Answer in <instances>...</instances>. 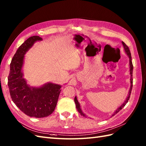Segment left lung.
<instances>
[{
    "mask_svg": "<svg viewBox=\"0 0 146 146\" xmlns=\"http://www.w3.org/2000/svg\"><path fill=\"white\" fill-rule=\"evenodd\" d=\"M122 43L123 44V48H124V50H125V53L127 54V56H128L129 57V60H130V83H131V86H130V89H129V92H128V97L126 99V100L124 102V103L122 104V105L120 106V107H119L117 110H116L114 112V114L112 115V116H114V115H115L117 113V112H119L120 110H121L122 108L126 105V104L127 103V102H128L129 99H130V95H131V90H132V87H133V64H132V62H131V53H130V49H129V48L127 46V44L125 43L123 41H122ZM74 103H75L76 104V109L78 110V111L80 112V114L81 115H83L84 116V117H86V115L83 113L81 108H80V103H79L78 100H77V98L76 97H75V98H74Z\"/></svg>",
    "mask_w": 146,
    "mask_h": 146,
    "instance_id": "8db88e82",
    "label": "left lung"
}]
</instances>
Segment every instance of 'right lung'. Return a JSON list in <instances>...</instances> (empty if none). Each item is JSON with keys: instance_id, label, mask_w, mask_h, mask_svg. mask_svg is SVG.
I'll return each instance as SVG.
<instances>
[{"instance_id": "obj_1", "label": "right lung", "mask_w": 146, "mask_h": 146, "mask_svg": "<svg viewBox=\"0 0 146 146\" xmlns=\"http://www.w3.org/2000/svg\"><path fill=\"white\" fill-rule=\"evenodd\" d=\"M39 36H33L24 41L11 60L8 86L12 101L24 114L36 118L45 117L54 111L60 92L61 86L48 82L40 87H30L23 78L22 68L24 54Z\"/></svg>"}]
</instances>
